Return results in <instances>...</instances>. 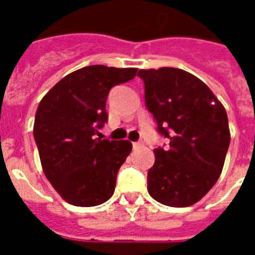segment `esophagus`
I'll use <instances>...</instances> for the list:
<instances>
[{
	"instance_id": "1",
	"label": "esophagus",
	"mask_w": 255,
	"mask_h": 255,
	"mask_svg": "<svg viewBox=\"0 0 255 255\" xmlns=\"http://www.w3.org/2000/svg\"><path fill=\"white\" fill-rule=\"evenodd\" d=\"M132 147H133V149H137V148L141 147V143H132Z\"/></svg>"
}]
</instances>
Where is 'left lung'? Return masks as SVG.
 <instances>
[{
	"label": "left lung",
	"mask_w": 255,
	"mask_h": 255,
	"mask_svg": "<svg viewBox=\"0 0 255 255\" xmlns=\"http://www.w3.org/2000/svg\"><path fill=\"white\" fill-rule=\"evenodd\" d=\"M137 75L144 81L148 111L169 139L168 148L153 149L148 193L163 205H193L224 168L230 144L225 107L201 79L184 70H140Z\"/></svg>",
	"instance_id": "1"
}]
</instances>
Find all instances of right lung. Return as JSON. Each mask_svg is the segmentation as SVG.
I'll return each mask as SVG.
<instances>
[{
	"label": "right lung",
	"mask_w": 255,
	"mask_h": 255,
	"mask_svg": "<svg viewBox=\"0 0 255 255\" xmlns=\"http://www.w3.org/2000/svg\"><path fill=\"white\" fill-rule=\"evenodd\" d=\"M136 73L137 69L87 66L61 79L38 106L33 133L42 169L71 205H100L115 192L116 174L132 144L95 135L108 119L110 90Z\"/></svg>",
	"instance_id": "1"
}]
</instances>
